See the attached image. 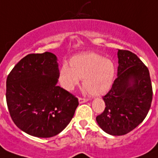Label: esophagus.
Wrapping results in <instances>:
<instances>
[{"label": "esophagus", "mask_w": 158, "mask_h": 158, "mask_svg": "<svg viewBox=\"0 0 158 158\" xmlns=\"http://www.w3.org/2000/svg\"><path fill=\"white\" fill-rule=\"evenodd\" d=\"M87 100H88V99H86V98H82V97L79 98V104H83V103H85V102H87Z\"/></svg>", "instance_id": "34e87169"}]
</instances>
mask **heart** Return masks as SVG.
Returning <instances> with one entry per match:
<instances>
[{
	"label": "heart",
	"instance_id": "b5f03b06",
	"mask_svg": "<svg viewBox=\"0 0 158 158\" xmlns=\"http://www.w3.org/2000/svg\"><path fill=\"white\" fill-rule=\"evenodd\" d=\"M71 67L63 63L60 68V83L65 89L72 90L83 79V87L92 95H101L112 87L116 69L110 59L100 54L86 53L73 57Z\"/></svg>",
	"mask_w": 158,
	"mask_h": 158
}]
</instances>
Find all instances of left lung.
Masks as SVG:
<instances>
[{"label": "left lung", "mask_w": 158, "mask_h": 158, "mask_svg": "<svg viewBox=\"0 0 158 158\" xmlns=\"http://www.w3.org/2000/svg\"><path fill=\"white\" fill-rule=\"evenodd\" d=\"M117 56L118 76L103 97L106 107L96 116V121L108 134L122 136L146 117L153 99V87L149 69L134 53L118 50Z\"/></svg>", "instance_id": "left-lung-1"}]
</instances>
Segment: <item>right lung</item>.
Wrapping results in <instances>:
<instances>
[{"instance_id": "obj_1", "label": "right lung", "mask_w": 158, "mask_h": 158, "mask_svg": "<svg viewBox=\"0 0 158 158\" xmlns=\"http://www.w3.org/2000/svg\"><path fill=\"white\" fill-rule=\"evenodd\" d=\"M59 78L57 57L50 52L28 54L12 69L6 79V102L21 130L46 138L70 123L79 100L57 86Z\"/></svg>"}]
</instances>
